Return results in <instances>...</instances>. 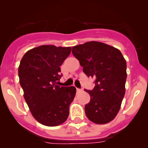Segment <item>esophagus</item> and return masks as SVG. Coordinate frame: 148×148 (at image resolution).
Returning <instances> with one entry per match:
<instances>
[{
  "mask_svg": "<svg viewBox=\"0 0 148 148\" xmlns=\"http://www.w3.org/2000/svg\"><path fill=\"white\" fill-rule=\"evenodd\" d=\"M82 89H79V88H77V92H81Z\"/></svg>",
  "mask_w": 148,
  "mask_h": 148,
  "instance_id": "obj_1",
  "label": "esophagus"
}]
</instances>
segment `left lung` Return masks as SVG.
I'll return each instance as SVG.
<instances>
[{
  "label": "left lung",
  "mask_w": 148,
  "mask_h": 148,
  "mask_svg": "<svg viewBox=\"0 0 148 148\" xmlns=\"http://www.w3.org/2000/svg\"><path fill=\"white\" fill-rule=\"evenodd\" d=\"M72 53L84 74L95 79L94 89H85L90 95V102L84 108L86 117L94 123H108L117 114L125 96V58L119 49L99 41L73 46Z\"/></svg>",
  "instance_id": "1"
}]
</instances>
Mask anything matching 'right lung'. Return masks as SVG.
<instances>
[{"mask_svg": "<svg viewBox=\"0 0 148 148\" xmlns=\"http://www.w3.org/2000/svg\"><path fill=\"white\" fill-rule=\"evenodd\" d=\"M71 47L43 45L28 51L18 67L20 84L33 117L49 127L64 123L76 95L74 86L56 85L62 75L60 66Z\"/></svg>", "mask_w": 148, "mask_h": 148, "instance_id": "obj_1", "label": "right lung"}]
</instances>
